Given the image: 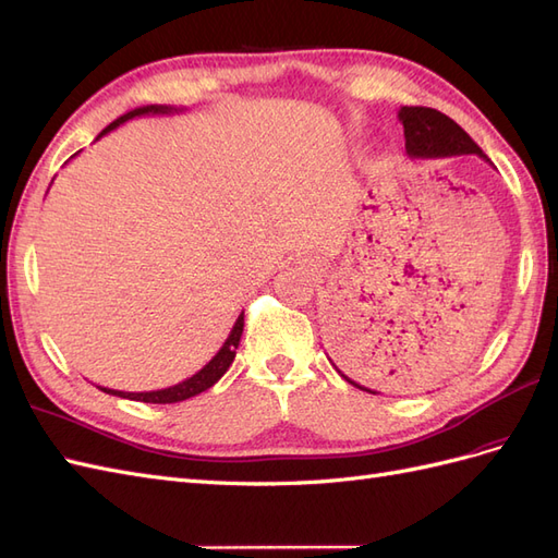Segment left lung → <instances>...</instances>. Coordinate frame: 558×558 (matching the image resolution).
<instances>
[{
  "label": "left lung",
  "instance_id": "left-lung-1",
  "mask_svg": "<svg viewBox=\"0 0 558 558\" xmlns=\"http://www.w3.org/2000/svg\"><path fill=\"white\" fill-rule=\"evenodd\" d=\"M397 117H400L402 125H404V140H407V154L413 158H447V156H463V154H476L482 156L488 161V156L480 149V145L460 129V125L449 119L447 114H441L437 109H429V107H402L397 111ZM343 351L341 348V357H353L357 355V348L353 350ZM331 362V360H329ZM333 364V362H331ZM343 367V364H341ZM333 369H337L350 386H355L360 390H367L372 395H376V390H369L360 386L357 380H353L350 376H345L337 364H333ZM348 372V369H345ZM395 376H404L400 372H395Z\"/></svg>",
  "mask_w": 558,
  "mask_h": 558
}]
</instances>
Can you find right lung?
Here are the masks:
<instances>
[{
    "instance_id": "1",
    "label": "right lung",
    "mask_w": 558,
    "mask_h": 558,
    "mask_svg": "<svg viewBox=\"0 0 558 558\" xmlns=\"http://www.w3.org/2000/svg\"><path fill=\"white\" fill-rule=\"evenodd\" d=\"M172 111H182L178 107H168V105H147V107H137V109H131L125 111L123 117H119L117 121H111L107 129L98 135H107L109 131L119 129L121 123L131 121L135 117H149V114H172ZM243 313L238 315V320L229 333V339L225 341V345H221L217 350V355L205 364V367L201 372H196L194 376H189L186 380H182V384L178 386H170V388H163V390H149V392H123V390H111V388H102L98 386L102 392L107 395H117V397H125V400H135V402H147V404H172V402H182V400H189V397H196L201 395L203 390L213 388L217 380L227 374V369L231 367V362L235 357V348L238 343H241V337H243Z\"/></svg>"
}]
</instances>
